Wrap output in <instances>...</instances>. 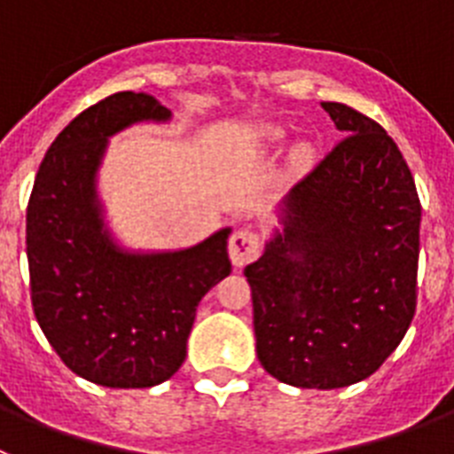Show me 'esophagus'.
I'll list each match as a JSON object with an SVG mask.
<instances>
[{
	"instance_id": "esophagus-1",
	"label": "esophagus",
	"mask_w": 454,
	"mask_h": 454,
	"mask_svg": "<svg viewBox=\"0 0 454 454\" xmlns=\"http://www.w3.org/2000/svg\"><path fill=\"white\" fill-rule=\"evenodd\" d=\"M261 254V239L256 233L251 231H238V233L231 235V242H228V256L235 268H245L247 262H251L254 258Z\"/></svg>"
}]
</instances>
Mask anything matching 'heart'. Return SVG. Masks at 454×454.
I'll use <instances>...</instances> for the list:
<instances>
[{
	"label": "heart",
	"mask_w": 454,
	"mask_h": 454,
	"mask_svg": "<svg viewBox=\"0 0 454 454\" xmlns=\"http://www.w3.org/2000/svg\"><path fill=\"white\" fill-rule=\"evenodd\" d=\"M261 136L265 140H281V136H284V131H281L279 127H272V124H268V127L261 129ZM311 161H314V150H311L309 145H295L291 152V163L295 166L298 170L307 168V166H311Z\"/></svg>",
	"instance_id": "1"
}]
</instances>
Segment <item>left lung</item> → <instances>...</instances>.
<instances>
[{"label":"left lung","instance_id":"1","mask_svg":"<svg viewBox=\"0 0 454 454\" xmlns=\"http://www.w3.org/2000/svg\"><path fill=\"white\" fill-rule=\"evenodd\" d=\"M321 106L346 138L281 198V228L245 277L262 369L334 390L374 374L413 321L422 207L386 129Z\"/></svg>","mask_w":454,"mask_h":454}]
</instances>
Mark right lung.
Returning a JSON list of instances; mask_svg holds the SVG:
<instances>
[{
    "label": "right lung",
    "instance_id": "add662e5",
    "mask_svg": "<svg viewBox=\"0 0 454 454\" xmlns=\"http://www.w3.org/2000/svg\"><path fill=\"white\" fill-rule=\"evenodd\" d=\"M145 91H120L80 113L45 152L27 205L32 307L74 374L104 387H152L182 367L196 307L231 274L228 235L175 251L121 247L97 192L108 138L170 121Z\"/></svg>",
    "mask_w": 454,
    "mask_h": 454
}]
</instances>
